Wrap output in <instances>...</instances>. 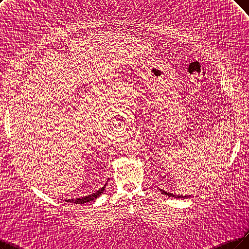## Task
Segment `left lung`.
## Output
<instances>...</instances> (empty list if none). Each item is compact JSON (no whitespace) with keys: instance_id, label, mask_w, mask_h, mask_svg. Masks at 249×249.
Here are the masks:
<instances>
[{"instance_id":"8db88e82","label":"left lung","mask_w":249,"mask_h":249,"mask_svg":"<svg viewBox=\"0 0 249 249\" xmlns=\"http://www.w3.org/2000/svg\"><path fill=\"white\" fill-rule=\"evenodd\" d=\"M162 193H164V194H166V195H168V196H173V197H175V198H184V197H185V196L183 197V196H180V195H173L172 193H166V192H164V191H163Z\"/></svg>"}]
</instances>
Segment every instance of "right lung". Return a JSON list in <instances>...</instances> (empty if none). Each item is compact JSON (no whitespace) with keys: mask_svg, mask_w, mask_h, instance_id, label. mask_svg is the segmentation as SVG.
Returning <instances> with one entry per match:
<instances>
[{"mask_svg":"<svg viewBox=\"0 0 249 249\" xmlns=\"http://www.w3.org/2000/svg\"><path fill=\"white\" fill-rule=\"evenodd\" d=\"M107 183L104 185V187H102L100 190L96 191L95 193H93L92 195H89V196H86V197H82V198H76V199H69L67 200V202H72V203H76V204H79V203H87V202H90V201H93L95 199H97V198L100 196L103 191L105 190V187H106Z\"/></svg>","mask_w":249,"mask_h":249,"instance_id":"add662e5","label":"right lung"}]
</instances>
